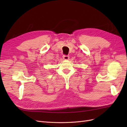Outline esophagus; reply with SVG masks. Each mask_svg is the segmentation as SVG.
<instances>
[{"instance_id": "1", "label": "esophagus", "mask_w": 127, "mask_h": 127, "mask_svg": "<svg viewBox=\"0 0 127 127\" xmlns=\"http://www.w3.org/2000/svg\"><path fill=\"white\" fill-rule=\"evenodd\" d=\"M63 59L64 60H68L69 59V57L68 56H66V55H64L63 56Z\"/></svg>"}]
</instances>
